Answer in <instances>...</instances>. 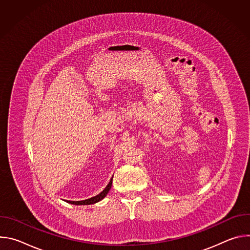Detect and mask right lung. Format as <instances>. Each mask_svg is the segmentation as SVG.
Listing matches in <instances>:
<instances>
[{
	"label": "right lung",
	"mask_w": 250,
	"mask_h": 250,
	"mask_svg": "<svg viewBox=\"0 0 250 250\" xmlns=\"http://www.w3.org/2000/svg\"><path fill=\"white\" fill-rule=\"evenodd\" d=\"M112 184H113V177H112L111 181L109 182V184L106 185V187L99 195H97L95 197H92L90 199H87V200H83V201H66V202L69 203V204H72V205H92V204L98 203L101 200H103L106 196V194L109 193L110 189L112 188Z\"/></svg>",
	"instance_id": "obj_1"
}]
</instances>
